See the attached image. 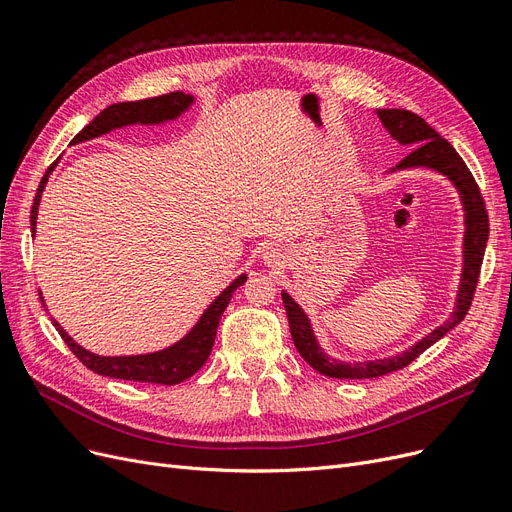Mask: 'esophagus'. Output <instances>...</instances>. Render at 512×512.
Segmentation results:
<instances>
[{
	"label": "esophagus",
	"instance_id": "34e87169",
	"mask_svg": "<svg viewBox=\"0 0 512 512\" xmlns=\"http://www.w3.org/2000/svg\"><path fill=\"white\" fill-rule=\"evenodd\" d=\"M277 256H280V254H277V250H273V247H267V252H265V256H262V258H265L267 265H275Z\"/></svg>",
	"mask_w": 512,
	"mask_h": 512
}]
</instances>
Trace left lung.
<instances>
[{
	"label": "left lung",
	"mask_w": 512,
	"mask_h": 512,
	"mask_svg": "<svg viewBox=\"0 0 512 512\" xmlns=\"http://www.w3.org/2000/svg\"><path fill=\"white\" fill-rule=\"evenodd\" d=\"M376 115L382 121L386 132H389L399 145H406V147L412 145V151L408 156L395 168H391L389 173H395V170H410V168H429V170H436L438 175H444L455 185L461 207H463V226H466V232H463V269H461L455 307L451 316L446 318V322H442L438 329L427 333L423 339H418V342L408 350L399 352L395 356H386V359H374V361L348 363V361L333 359V356L324 352L322 346L318 344L312 322H309L303 307L294 301L286 290H282V299H284V307L290 322V335L299 354L318 371V374L339 378V380L378 378V376L391 374V371L404 369L416 359L418 354H423L448 331L455 329L457 324L466 318L470 309L474 290L478 284L480 265H483L487 239H489V218H487L485 200L480 196L478 185L468 170L466 162L461 160V156L453 149V145L444 141V138L433 130L423 117H418L410 111H401V108H378Z\"/></svg>",
	"instance_id": "obj_1"
}]
</instances>
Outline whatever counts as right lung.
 <instances>
[{
	"mask_svg": "<svg viewBox=\"0 0 512 512\" xmlns=\"http://www.w3.org/2000/svg\"><path fill=\"white\" fill-rule=\"evenodd\" d=\"M192 104H194V96L183 94V91H173V94L138 100V102L111 104L108 108H104V111L94 121H91L89 126H85L79 134L72 138V145L91 141V138H98L102 134H108L111 130H117L123 126H134V123H141V126H158V123L173 121L188 111ZM57 162H53L49 166V170H46L40 185H38V194H36L34 205H32V232L34 235H36L40 198L46 188V181H49V175L53 173ZM245 280H247L245 273H241L237 280H232L218 294V297L209 303L203 316L198 318V322L179 339V342H175L173 346H168L164 350H158V352L130 354V356H100V354L89 352L83 346L76 344L55 318H51V320H53V327L61 335V339H64L68 348L76 354V359H79L87 369L96 371V374L117 378V380L168 384L170 386V384H179L183 380H188L207 363L224 309L228 307V303L232 299V292H235L241 284H245ZM40 299L44 305L42 292H40Z\"/></svg>",
	"mask_w": 512,
	"mask_h": 512,
	"instance_id": "obj_1",
	"label": "right lung"
}]
</instances>
